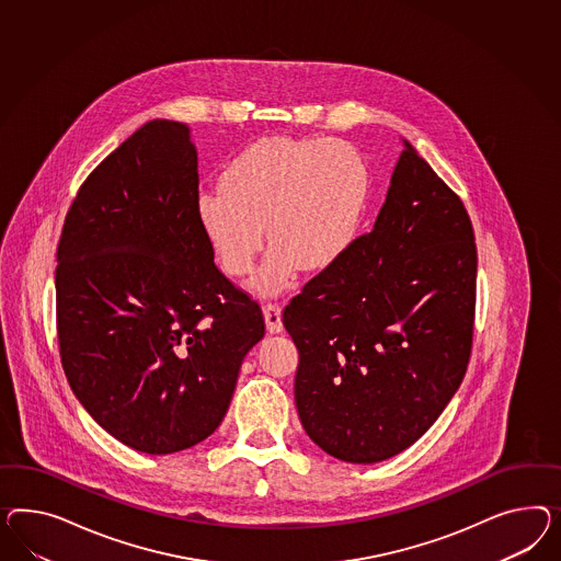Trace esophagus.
<instances>
[{"label": "esophagus", "instance_id": "obj_1", "mask_svg": "<svg viewBox=\"0 0 561 561\" xmlns=\"http://www.w3.org/2000/svg\"><path fill=\"white\" fill-rule=\"evenodd\" d=\"M263 317H265V324H267L270 333H279L284 329V324H282V306L279 304H263Z\"/></svg>", "mask_w": 561, "mask_h": 561}]
</instances>
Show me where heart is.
I'll return each instance as SVG.
<instances>
[{"label": "heart", "instance_id": "obj_1", "mask_svg": "<svg viewBox=\"0 0 561 561\" xmlns=\"http://www.w3.org/2000/svg\"><path fill=\"white\" fill-rule=\"evenodd\" d=\"M222 187L199 192L197 220L222 270L253 272L273 242L253 288L275 296L300 270L322 272L355 241L369 197V169L345 140L261 138L222 171Z\"/></svg>", "mask_w": 561, "mask_h": 561}]
</instances>
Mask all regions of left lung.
<instances>
[{
  "mask_svg": "<svg viewBox=\"0 0 561 561\" xmlns=\"http://www.w3.org/2000/svg\"><path fill=\"white\" fill-rule=\"evenodd\" d=\"M478 251L470 214L404 140L371 232L284 310L304 431L348 463L421 439L470 364Z\"/></svg>",
  "mask_w": 561,
  "mask_h": 561,
  "instance_id": "left-lung-1",
  "label": "left lung"
}]
</instances>
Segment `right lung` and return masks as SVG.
I'll return each mask as SVG.
<instances>
[{"instance_id": "1", "label": "right lung", "mask_w": 561, "mask_h": 561, "mask_svg": "<svg viewBox=\"0 0 561 561\" xmlns=\"http://www.w3.org/2000/svg\"><path fill=\"white\" fill-rule=\"evenodd\" d=\"M185 124L151 121L81 183L57 247V336L83 409L142 454H175L227 414L259 304L214 263Z\"/></svg>"}]
</instances>
